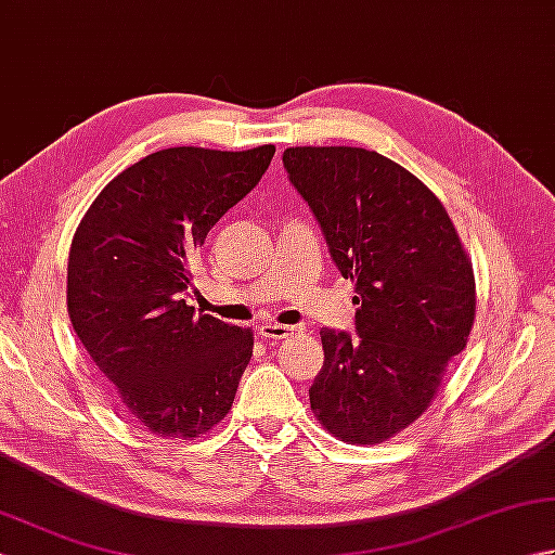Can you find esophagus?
<instances>
[{
    "label": "esophagus",
    "instance_id": "esophagus-1",
    "mask_svg": "<svg viewBox=\"0 0 555 555\" xmlns=\"http://www.w3.org/2000/svg\"><path fill=\"white\" fill-rule=\"evenodd\" d=\"M293 332H298L296 326H286V324H262L257 326V334L262 338H274V340H281V338H288L293 336Z\"/></svg>",
    "mask_w": 555,
    "mask_h": 555
}]
</instances>
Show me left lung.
Listing matches in <instances>:
<instances>
[{"instance_id":"left-lung-1","label":"left lung","mask_w":555,"mask_h":555,"mask_svg":"<svg viewBox=\"0 0 555 555\" xmlns=\"http://www.w3.org/2000/svg\"><path fill=\"white\" fill-rule=\"evenodd\" d=\"M284 167L358 293V336L320 332L324 364L310 405L340 441L382 443L429 408L465 350L473 262L441 199L379 152L288 147Z\"/></svg>"}]
</instances>
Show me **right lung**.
I'll list each match as a JSON object with an SVG mask.
<instances>
[{"label":"right lung","instance_id":"add662e5","mask_svg":"<svg viewBox=\"0 0 555 555\" xmlns=\"http://www.w3.org/2000/svg\"><path fill=\"white\" fill-rule=\"evenodd\" d=\"M274 152H152L104 185L76 229L70 324L109 403L162 439H195L227 417L253 358L250 328L195 314L185 296L195 250Z\"/></svg>","mask_w":555,"mask_h":555}]
</instances>
